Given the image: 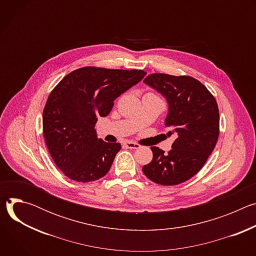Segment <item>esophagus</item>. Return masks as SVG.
<instances>
[{"label":"esophagus","mask_w":256,"mask_h":256,"mask_svg":"<svg viewBox=\"0 0 256 256\" xmlns=\"http://www.w3.org/2000/svg\"><path fill=\"white\" fill-rule=\"evenodd\" d=\"M124 146H126V148H128V149H138L140 147L138 144L134 142H126Z\"/></svg>","instance_id":"obj_1"}]
</instances>
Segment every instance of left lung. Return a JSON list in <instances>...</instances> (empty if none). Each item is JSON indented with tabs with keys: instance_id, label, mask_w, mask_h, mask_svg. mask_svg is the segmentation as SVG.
Returning a JSON list of instances; mask_svg holds the SVG:
<instances>
[{
	"instance_id": "left-lung-1",
	"label": "left lung",
	"mask_w": 256,
	"mask_h": 256,
	"mask_svg": "<svg viewBox=\"0 0 256 256\" xmlns=\"http://www.w3.org/2000/svg\"><path fill=\"white\" fill-rule=\"evenodd\" d=\"M144 84L161 93L168 102L165 126L175 134L172 149L151 147L152 161L142 167L155 184L176 186L190 179L206 164L220 134V114L214 97L198 80L190 76L151 74Z\"/></svg>"
}]
</instances>
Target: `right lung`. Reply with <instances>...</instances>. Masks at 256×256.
Listing matches in <instances>:
<instances>
[{"label": "right lung", "mask_w": 256, "mask_h": 256, "mask_svg": "<svg viewBox=\"0 0 256 256\" xmlns=\"http://www.w3.org/2000/svg\"><path fill=\"white\" fill-rule=\"evenodd\" d=\"M146 74L142 70L84 66L54 88L44 109V136L54 162L66 177L90 182L106 175L122 146L98 138L95 124Z\"/></svg>", "instance_id": "1"}]
</instances>
